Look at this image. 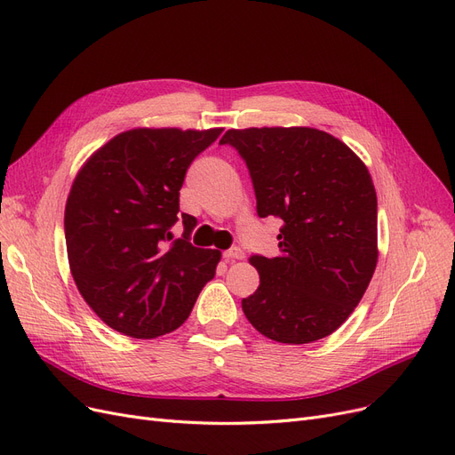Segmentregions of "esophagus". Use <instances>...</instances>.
Segmentation results:
<instances>
[{"instance_id": "esophagus-1", "label": "esophagus", "mask_w": 455, "mask_h": 455, "mask_svg": "<svg viewBox=\"0 0 455 455\" xmlns=\"http://www.w3.org/2000/svg\"><path fill=\"white\" fill-rule=\"evenodd\" d=\"M223 257H225L227 260H242V259H243V251H242L240 247H232V249L225 251Z\"/></svg>"}]
</instances>
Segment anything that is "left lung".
<instances>
[{
	"mask_svg": "<svg viewBox=\"0 0 455 455\" xmlns=\"http://www.w3.org/2000/svg\"><path fill=\"white\" fill-rule=\"evenodd\" d=\"M259 217H279V255H253L260 284L242 299L267 339L304 345L338 330L360 304L377 259V193L363 161L313 127L228 129Z\"/></svg>",
	"mask_w": 455,
	"mask_h": 455,
	"instance_id": "obj_1",
	"label": "left lung"
}]
</instances>
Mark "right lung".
<instances>
[{
    "instance_id": "add662e5",
    "label": "right lung",
    "mask_w": 455,
    "mask_h": 455,
    "mask_svg": "<svg viewBox=\"0 0 455 455\" xmlns=\"http://www.w3.org/2000/svg\"><path fill=\"white\" fill-rule=\"evenodd\" d=\"M215 129L137 127L116 134L82 164L65 204V243L76 289L112 330L154 339L180 328L221 251L191 245L196 219L180 213V189ZM182 219L184 236L171 243Z\"/></svg>"
}]
</instances>
